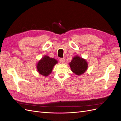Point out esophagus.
I'll return each mask as SVG.
<instances>
[{"instance_id": "esophagus-1", "label": "esophagus", "mask_w": 121, "mask_h": 121, "mask_svg": "<svg viewBox=\"0 0 121 121\" xmlns=\"http://www.w3.org/2000/svg\"><path fill=\"white\" fill-rule=\"evenodd\" d=\"M60 63H64L65 62V59L64 58H60Z\"/></svg>"}]
</instances>
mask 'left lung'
I'll list each match as a JSON object with an SVG mask.
<instances>
[{
  "mask_svg": "<svg viewBox=\"0 0 121 121\" xmlns=\"http://www.w3.org/2000/svg\"><path fill=\"white\" fill-rule=\"evenodd\" d=\"M72 71L77 75H81L86 72L88 68V64L85 59L76 56L73 57L69 63Z\"/></svg>",
  "mask_w": 121,
  "mask_h": 121,
  "instance_id": "8db88e82",
  "label": "left lung"
}]
</instances>
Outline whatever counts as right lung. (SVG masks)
Returning a JSON list of instances; mask_svg holds the SVG:
<instances>
[{
  "mask_svg": "<svg viewBox=\"0 0 121 121\" xmlns=\"http://www.w3.org/2000/svg\"><path fill=\"white\" fill-rule=\"evenodd\" d=\"M57 63V61L53 58L45 56L37 64V69L40 74L44 76H48L52 73L53 67Z\"/></svg>",
  "mask_w": 121,
  "mask_h": 121,
  "instance_id": "1",
  "label": "right lung"
}]
</instances>
